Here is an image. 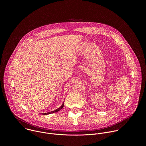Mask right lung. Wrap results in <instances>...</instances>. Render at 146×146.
Masks as SVG:
<instances>
[{"instance_id": "obj_1", "label": "right lung", "mask_w": 146, "mask_h": 146, "mask_svg": "<svg viewBox=\"0 0 146 146\" xmlns=\"http://www.w3.org/2000/svg\"><path fill=\"white\" fill-rule=\"evenodd\" d=\"M64 102H63V103H62V105L59 108H58L57 109H56V110H54V111H50V112H48V113H42V114H43V115H47V114H51V113H56V112H58V111H59V110H60L62 108H63V107H64Z\"/></svg>"}]
</instances>
